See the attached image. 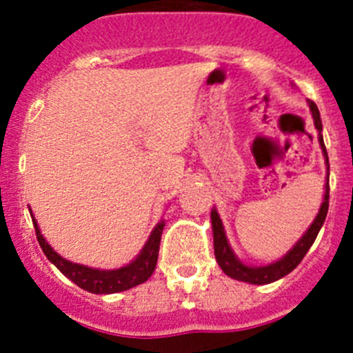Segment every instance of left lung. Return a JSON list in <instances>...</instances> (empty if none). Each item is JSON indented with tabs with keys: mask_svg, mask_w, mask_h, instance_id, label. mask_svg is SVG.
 <instances>
[{
	"mask_svg": "<svg viewBox=\"0 0 353 353\" xmlns=\"http://www.w3.org/2000/svg\"><path fill=\"white\" fill-rule=\"evenodd\" d=\"M311 109V114H313L314 127L318 130V143H320V148H322V154L325 157V166H327V176H325V187H323V199L322 205H320V210H318L316 217H314L313 223L310 224V228L305 230L304 235L295 242L292 249L286 252L285 256L279 258V260L272 261V263L267 265H248L240 260L235 254V251L232 249L230 242L226 239V232H224L223 221H221L219 214H217V208H212L210 219H212V233H214V252L215 260L219 263V267L223 269V272L226 276L233 277L236 281L251 283V285H269V283L277 281L285 277L286 274L292 272L295 267L302 261V258L305 256V252L310 251V248L313 245L314 239H316L320 228L323 226V221L327 217V210H329V157H327V150L323 145V136H322V118H320V111H318L316 104L311 101H307Z\"/></svg>",
	"mask_w": 353,
	"mask_h": 353,
	"instance_id": "8db88e82",
	"label": "left lung"
}]
</instances>
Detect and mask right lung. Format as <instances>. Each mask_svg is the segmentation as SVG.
I'll use <instances>...</instances> for the list:
<instances>
[{"label": "right lung", "instance_id": "add662e5", "mask_svg": "<svg viewBox=\"0 0 353 353\" xmlns=\"http://www.w3.org/2000/svg\"><path fill=\"white\" fill-rule=\"evenodd\" d=\"M31 221L35 226L37 239L42 248L43 254L48 256V260L54 265L56 269L60 270L63 276H67L72 283H76L79 288L86 290L90 293H97V295H108V293H118L125 292V290L134 288V286L141 285L148 279L155 270L159 258V245H161V235L164 230V219L159 221L155 228L150 233L148 240L143 245L141 252L134 258L130 263L123 265L120 269H93V267H86V265L74 263L68 261L67 258L60 256L54 249L49 245V242L43 239L42 232H40L39 223L33 217V212L30 208Z\"/></svg>", "mask_w": 353, "mask_h": 353}]
</instances>
